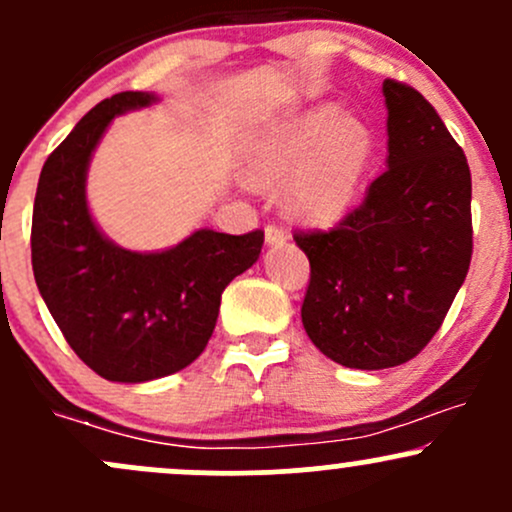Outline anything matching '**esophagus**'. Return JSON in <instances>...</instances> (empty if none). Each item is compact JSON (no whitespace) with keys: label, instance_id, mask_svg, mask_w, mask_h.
Segmentation results:
<instances>
[{"label":"esophagus","instance_id":"esophagus-1","mask_svg":"<svg viewBox=\"0 0 512 512\" xmlns=\"http://www.w3.org/2000/svg\"><path fill=\"white\" fill-rule=\"evenodd\" d=\"M265 240H267V245H279V242L287 240V233H284V230L279 228V225H267V228H265Z\"/></svg>","mask_w":512,"mask_h":512}]
</instances>
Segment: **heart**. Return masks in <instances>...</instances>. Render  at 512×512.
<instances>
[{"instance_id": "1", "label": "heart", "mask_w": 512, "mask_h": 512, "mask_svg": "<svg viewBox=\"0 0 512 512\" xmlns=\"http://www.w3.org/2000/svg\"><path fill=\"white\" fill-rule=\"evenodd\" d=\"M373 152L360 117L316 105L257 134L247 147V176L257 186H289V208L311 223H331L351 208Z\"/></svg>"}]
</instances>
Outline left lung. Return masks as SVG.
<instances>
[{"label": "left lung", "instance_id": "left-lung-1", "mask_svg": "<svg viewBox=\"0 0 512 512\" xmlns=\"http://www.w3.org/2000/svg\"><path fill=\"white\" fill-rule=\"evenodd\" d=\"M387 169L326 233H297L306 336L358 370L407 363L439 331L471 265V171L432 105L385 80Z\"/></svg>", "mask_w": 512, "mask_h": 512}]
</instances>
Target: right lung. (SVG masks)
Instances as JSON below:
<instances>
[{
  "label": "right lung",
  "mask_w": 512,
  "mask_h": 512,
  "mask_svg": "<svg viewBox=\"0 0 512 512\" xmlns=\"http://www.w3.org/2000/svg\"><path fill=\"white\" fill-rule=\"evenodd\" d=\"M154 93H117L95 105L46 159L31 220V265L68 346L112 383H147L179 373L206 348L220 294L257 262L262 230H193L157 252L125 250L88 208V166L102 134Z\"/></svg>",
  "instance_id": "right-lung-1"
}]
</instances>
